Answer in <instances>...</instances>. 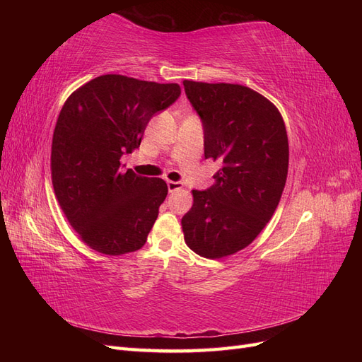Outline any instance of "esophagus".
Returning a JSON list of instances; mask_svg holds the SVG:
<instances>
[{"mask_svg":"<svg viewBox=\"0 0 362 362\" xmlns=\"http://www.w3.org/2000/svg\"><path fill=\"white\" fill-rule=\"evenodd\" d=\"M181 187H182V182H180V181H168V189L170 193L180 190Z\"/></svg>","mask_w":362,"mask_h":362,"instance_id":"esophagus-1","label":"esophagus"}]
</instances>
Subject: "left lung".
Segmentation results:
<instances>
[{
	"label": "left lung",
	"mask_w": 362,
	"mask_h": 362,
	"mask_svg": "<svg viewBox=\"0 0 362 362\" xmlns=\"http://www.w3.org/2000/svg\"><path fill=\"white\" fill-rule=\"evenodd\" d=\"M204 128L205 158L222 168L193 190L184 240L205 258L233 255L254 242L279 204L288 172V139L278 108L246 86L184 80Z\"/></svg>",
	"instance_id": "left-lung-1"
}]
</instances>
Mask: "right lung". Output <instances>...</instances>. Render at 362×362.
Here are the masks:
<instances>
[{
    "instance_id": "right-lung-1",
    "label": "right lung",
    "mask_w": 362,
    "mask_h": 362,
    "mask_svg": "<svg viewBox=\"0 0 362 362\" xmlns=\"http://www.w3.org/2000/svg\"><path fill=\"white\" fill-rule=\"evenodd\" d=\"M180 95L175 83L107 74L64 103L52 136V185L64 216L87 246L122 255L146 243L168 184L131 169L124 172L120 157L140 146L151 117Z\"/></svg>"
}]
</instances>
